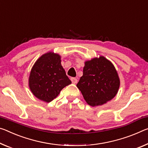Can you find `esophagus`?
I'll list each match as a JSON object with an SVG mask.
<instances>
[{
    "label": "esophagus",
    "instance_id": "1",
    "mask_svg": "<svg viewBox=\"0 0 148 148\" xmlns=\"http://www.w3.org/2000/svg\"><path fill=\"white\" fill-rule=\"evenodd\" d=\"M71 81H72V83L75 84L77 83V82H78V79H77L76 78H71Z\"/></svg>",
    "mask_w": 148,
    "mask_h": 148
}]
</instances>
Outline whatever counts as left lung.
<instances>
[{
  "mask_svg": "<svg viewBox=\"0 0 148 148\" xmlns=\"http://www.w3.org/2000/svg\"><path fill=\"white\" fill-rule=\"evenodd\" d=\"M83 75L76 86L91 106L106 103L115 97L120 78L113 64L103 56L84 62Z\"/></svg>",
  "mask_w": 148,
  "mask_h": 148,
  "instance_id": "1",
  "label": "left lung"
}]
</instances>
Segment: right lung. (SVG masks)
Returning <instances> with one entry per match:
<instances>
[{"label":"right lung","mask_w":148,"mask_h":148,"mask_svg":"<svg viewBox=\"0 0 148 148\" xmlns=\"http://www.w3.org/2000/svg\"><path fill=\"white\" fill-rule=\"evenodd\" d=\"M71 83L61 65L60 55L51 51L42 55L36 60L28 79L34 95L47 103L57 97L60 91Z\"/></svg>","instance_id":"obj_1"}]
</instances>
